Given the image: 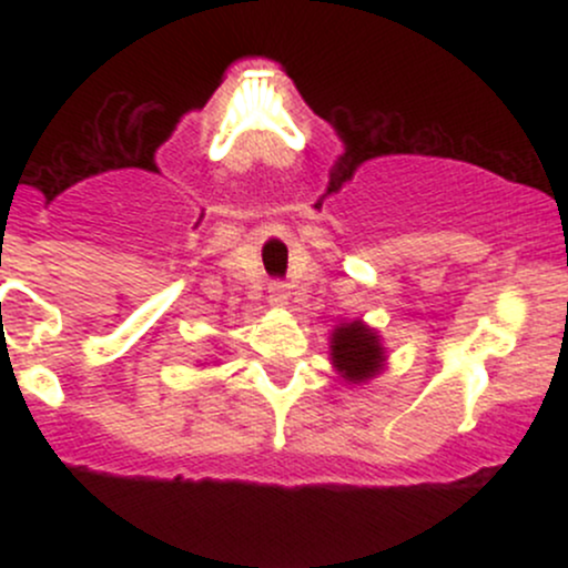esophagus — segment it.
<instances>
[{"mask_svg": "<svg viewBox=\"0 0 568 568\" xmlns=\"http://www.w3.org/2000/svg\"><path fill=\"white\" fill-rule=\"evenodd\" d=\"M270 304H275V306L288 304V288H285L283 283H272L270 285Z\"/></svg>", "mask_w": 568, "mask_h": 568, "instance_id": "esophagus-1", "label": "esophagus"}]
</instances>
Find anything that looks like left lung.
I'll return each instance as SVG.
<instances>
[{
    "mask_svg": "<svg viewBox=\"0 0 568 568\" xmlns=\"http://www.w3.org/2000/svg\"><path fill=\"white\" fill-rule=\"evenodd\" d=\"M331 361L342 379L363 384L379 374L387 357H384L379 334L363 321H352L336 325L331 334Z\"/></svg>",
    "mask_w": 568,
    "mask_h": 568,
    "instance_id": "obj_1",
    "label": "left lung"
}]
</instances>
